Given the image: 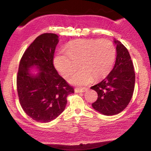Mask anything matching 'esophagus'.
<instances>
[{"instance_id":"obj_1","label":"esophagus","mask_w":151,"mask_h":151,"mask_svg":"<svg viewBox=\"0 0 151 151\" xmlns=\"http://www.w3.org/2000/svg\"><path fill=\"white\" fill-rule=\"evenodd\" d=\"M86 90H87V88H76L75 89V93H84V92L86 91Z\"/></svg>"}]
</instances>
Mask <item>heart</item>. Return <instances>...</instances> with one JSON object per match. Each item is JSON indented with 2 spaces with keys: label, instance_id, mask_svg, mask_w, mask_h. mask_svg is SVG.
Returning <instances> with one entry per match:
<instances>
[{
  "label": "heart",
  "instance_id": "heart-1",
  "mask_svg": "<svg viewBox=\"0 0 151 151\" xmlns=\"http://www.w3.org/2000/svg\"><path fill=\"white\" fill-rule=\"evenodd\" d=\"M65 52H58L54 58L55 67L70 83L86 85L106 78L111 71L116 57L115 47L106 39H80L70 42Z\"/></svg>",
  "mask_w": 151,
  "mask_h": 151
}]
</instances>
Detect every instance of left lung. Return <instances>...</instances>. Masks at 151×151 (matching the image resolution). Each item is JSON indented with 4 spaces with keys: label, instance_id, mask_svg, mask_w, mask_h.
Instances as JSON below:
<instances>
[{
    "label": "left lung",
    "instance_id": "1",
    "mask_svg": "<svg viewBox=\"0 0 151 151\" xmlns=\"http://www.w3.org/2000/svg\"><path fill=\"white\" fill-rule=\"evenodd\" d=\"M116 45V58L114 68L108 76L91 86L98 94L92 104L96 111L107 116L117 114L126 108L133 94L135 73L131 57L127 48L119 41Z\"/></svg>",
    "mask_w": 151,
    "mask_h": 151
}]
</instances>
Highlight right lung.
Wrapping results in <instances>:
<instances>
[{
	"label": "right lung",
	"mask_w": 151,
	"mask_h": 151,
	"mask_svg": "<svg viewBox=\"0 0 151 151\" xmlns=\"http://www.w3.org/2000/svg\"><path fill=\"white\" fill-rule=\"evenodd\" d=\"M58 36L44 33L36 38L20 59L17 76L20 104L27 115L40 122H50L65 110L68 94L74 88L58 75L53 65L58 44ZM37 65L40 73L36 76L28 68Z\"/></svg>",
	"instance_id": "add662e5"
}]
</instances>
